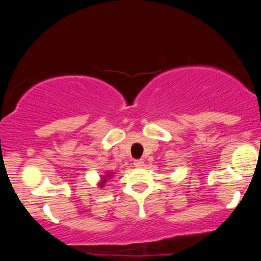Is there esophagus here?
I'll return each instance as SVG.
<instances>
[{
	"label": "esophagus",
	"mask_w": 261,
	"mask_h": 261,
	"mask_svg": "<svg viewBox=\"0 0 261 261\" xmlns=\"http://www.w3.org/2000/svg\"><path fill=\"white\" fill-rule=\"evenodd\" d=\"M134 165H135V167H137V168H141V167L144 166V161H143V160H135Z\"/></svg>",
	"instance_id": "obj_1"
}]
</instances>
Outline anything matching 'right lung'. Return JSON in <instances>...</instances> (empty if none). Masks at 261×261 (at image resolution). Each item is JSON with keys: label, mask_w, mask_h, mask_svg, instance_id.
Wrapping results in <instances>:
<instances>
[{"label": "right lung", "mask_w": 261, "mask_h": 261, "mask_svg": "<svg viewBox=\"0 0 261 261\" xmlns=\"http://www.w3.org/2000/svg\"><path fill=\"white\" fill-rule=\"evenodd\" d=\"M112 177H114V173H106L105 175H102L101 176V178H100V182L98 183V187L99 188H103L105 187V184L108 182V179H110Z\"/></svg>", "instance_id": "add662e5"}]
</instances>
